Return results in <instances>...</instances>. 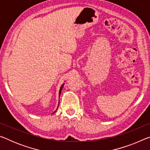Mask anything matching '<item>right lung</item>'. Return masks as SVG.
<instances>
[{"instance_id": "add662e5", "label": "right lung", "mask_w": 150, "mask_h": 150, "mask_svg": "<svg viewBox=\"0 0 150 150\" xmlns=\"http://www.w3.org/2000/svg\"><path fill=\"white\" fill-rule=\"evenodd\" d=\"M63 85H64V83H63V84L61 86V87H60V89H59V96H60V95H61V93H62V88H63ZM59 103H58V106H57V107L58 106H59ZM57 109H56V110H57ZM56 110H55V112H56Z\"/></svg>"}]
</instances>
